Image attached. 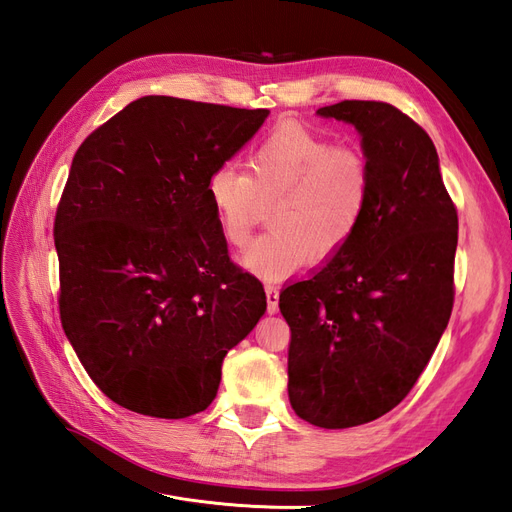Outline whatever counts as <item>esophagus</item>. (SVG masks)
Listing matches in <instances>:
<instances>
[{"mask_svg": "<svg viewBox=\"0 0 512 512\" xmlns=\"http://www.w3.org/2000/svg\"><path fill=\"white\" fill-rule=\"evenodd\" d=\"M265 292H267V309L269 314H277V309H280V290L273 284H265Z\"/></svg>", "mask_w": 512, "mask_h": 512, "instance_id": "obj_1", "label": "esophagus"}]
</instances>
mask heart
Returning a JSON list of instances; mask_svg holds the SVG:
<instances>
[{"label": "heart", "instance_id": "b5f03b06", "mask_svg": "<svg viewBox=\"0 0 512 512\" xmlns=\"http://www.w3.org/2000/svg\"><path fill=\"white\" fill-rule=\"evenodd\" d=\"M371 185L361 149L335 145L301 121H284L250 147L245 173L222 164L205 190L220 235L237 250L250 243L269 203L271 228L243 262L280 277L305 260L322 265L344 250L365 220Z\"/></svg>", "mask_w": 512, "mask_h": 512}]
</instances>
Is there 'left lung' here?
<instances>
[{
    "instance_id": "left-lung-1",
    "label": "left lung",
    "mask_w": 512,
    "mask_h": 512,
    "mask_svg": "<svg viewBox=\"0 0 512 512\" xmlns=\"http://www.w3.org/2000/svg\"><path fill=\"white\" fill-rule=\"evenodd\" d=\"M318 115L363 136L371 200L354 239L280 294L290 327L288 397L303 421H376L412 391L455 301L457 207L429 134L399 108L344 100Z\"/></svg>"
}]
</instances>
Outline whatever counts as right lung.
Masks as SVG:
<instances>
[{"label": "right lung", "mask_w": 512, "mask_h": 512, "mask_svg": "<svg viewBox=\"0 0 512 512\" xmlns=\"http://www.w3.org/2000/svg\"><path fill=\"white\" fill-rule=\"evenodd\" d=\"M267 108L145 96L74 153L55 213L59 318L115 404L185 418L218 395L222 363L267 309L228 258L207 179Z\"/></svg>", "instance_id": "obj_1"}]
</instances>
